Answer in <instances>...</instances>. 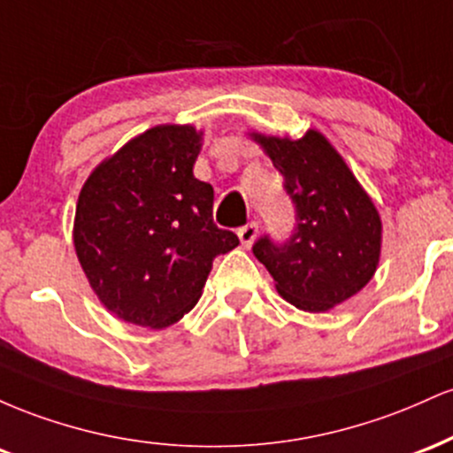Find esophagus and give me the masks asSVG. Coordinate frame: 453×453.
Wrapping results in <instances>:
<instances>
[{
    "instance_id": "1",
    "label": "esophagus",
    "mask_w": 453,
    "mask_h": 453,
    "mask_svg": "<svg viewBox=\"0 0 453 453\" xmlns=\"http://www.w3.org/2000/svg\"><path fill=\"white\" fill-rule=\"evenodd\" d=\"M256 236H257V223L256 221L247 223V226H242V227H238V238H241L242 247H251L253 241H256Z\"/></svg>"
}]
</instances>
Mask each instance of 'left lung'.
Listing matches in <instances>:
<instances>
[{
    "label": "left lung",
    "mask_w": 453,
    "mask_h": 453,
    "mask_svg": "<svg viewBox=\"0 0 453 453\" xmlns=\"http://www.w3.org/2000/svg\"><path fill=\"white\" fill-rule=\"evenodd\" d=\"M296 209L292 236L268 234L253 244L279 294L296 309L324 313L356 296L375 274L381 219L371 197L327 140L309 129L300 140L253 134Z\"/></svg>",
    "instance_id": "8db88e82"
}]
</instances>
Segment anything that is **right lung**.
I'll use <instances>...</instances> for the list:
<instances>
[{"label":"right lung","mask_w":453,"mask_h":453,"mask_svg":"<svg viewBox=\"0 0 453 453\" xmlns=\"http://www.w3.org/2000/svg\"><path fill=\"white\" fill-rule=\"evenodd\" d=\"M200 134L157 126L93 170L76 204L74 247L119 319L165 327L194 309L212 259L238 236L212 221L215 191L194 176Z\"/></svg>","instance_id":"obj_1"}]
</instances>
